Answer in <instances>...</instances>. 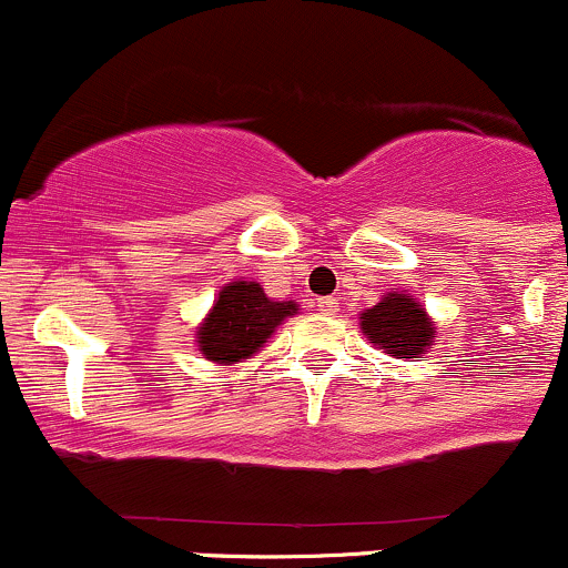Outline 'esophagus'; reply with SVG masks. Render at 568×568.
<instances>
[{
	"instance_id": "obj_1",
	"label": "esophagus",
	"mask_w": 568,
	"mask_h": 568,
	"mask_svg": "<svg viewBox=\"0 0 568 568\" xmlns=\"http://www.w3.org/2000/svg\"><path fill=\"white\" fill-rule=\"evenodd\" d=\"M317 306H320V312H323V314H336L338 303H336V297H320Z\"/></svg>"
}]
</instances>
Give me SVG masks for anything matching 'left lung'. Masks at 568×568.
<instances>
[{"label":"left lung","mask_w":568,"mask_h":568,"mask_svg":"<svg viewBox=\"0 0 568 568\" xmlns=\"http://www.w3.org/2000/svg\"><path fill=\"white\" fill-rule=\"evenodd\" d=\"M361 331L372 344L394 358H418L432 347L435 325L413 295L388 292L377 306L361 314Z\"/></svg>","instance_id":"1"}]
</instances>
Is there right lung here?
Masks as SVG:
<instances>
[{
    "label": "right lung",
    "mask_w": 568,
    "mask_h": 568,
    "mask_svg": "<svg viewBox=\"0 0 568 568\" xmlns=\"http://www.w3.org/2000/svg\"><path fill=\"white\" fill-rule=\"evenodd\" d=\"M292 314H297V303L271 301L256 282L226 284L199 325V353L221 366L251 358Z\"/></svg>",
    "instance_id": "right-lung-1"
}]
</instances>
